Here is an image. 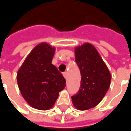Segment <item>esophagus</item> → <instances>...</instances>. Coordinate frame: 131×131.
Here are the masks:
<instances>
[{"mask_svg": "<svg viewBox=\"0 0 131 131\" xmlns=\"http://www.w3.org/2000/svg\"><path fill=\"white\" fill-rule=\"evenodd\" d=\"M63 75H64V77L66 79H67V72H64L63 73Z\"/></svg>", "mask_w": 131, "mask_h": 131, "instance_id": "esophagus-1", "label": "esophagus"}]
</instances>
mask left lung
<instances>
[{
	"label": "left lung",
	"mask_w": 131,
	"mask_h": 131,
	"mask_svg": "<svg viewBox=\"0 0 131 131\" xmlns=\"http://www.w3.org/2000/svg\"><path fill=\"white\" fill-rule=\"evenodd\" d=\"M75 61L81 74L80 88L72 96L74 106L86 110L96 106L110 88L111 74L107 67L90 43L75 48Z\"/></svg>",
	"instance_id": "obj_1"
}]
</instances>
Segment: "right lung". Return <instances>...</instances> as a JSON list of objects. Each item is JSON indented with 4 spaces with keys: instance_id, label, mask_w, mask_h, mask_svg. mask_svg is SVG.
<instances>
[{
    "instance_id": "obj_1",
    "label": "right lung",
    "mask_w": 131,
    "mask_h": 131,
    "mask_svg": "<svg viewBox=\"0 0 131 131\" xmlns=\"http://www.w3.org/2000/svg\"><path fill=\"white\" fill-rule=\"evenodd\" d=\"M55 48L48 43L38 45L30 52L17 73V83L22 96L30 106L40 110L51 108L66 80L51 64Z\"/></svg>"
}]
</instances>
